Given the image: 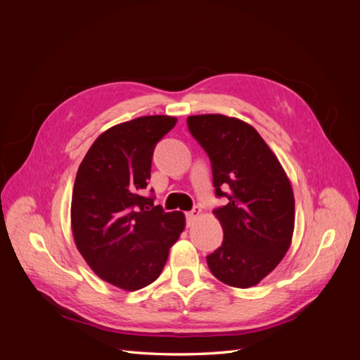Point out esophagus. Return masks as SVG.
Masks as SVG:
<instances>
[{
	"mask_svg": "<svg viewBox=\"0 0 360 360\" xmlns=\"http://www.w3.org/2000/svg\"><path fill=\"white\" fill-rule=\"evenodd\" d=\"M200 213H201L200 207H193L191 212H186V224H188V226H191L195 222V219H197V217L200 216Z\"/></svg>",
	"mask_w": 360,
	"mask_h": 360,
	"instance_id": "obj_1",
	"label": "esophagus"
}]
</instances>
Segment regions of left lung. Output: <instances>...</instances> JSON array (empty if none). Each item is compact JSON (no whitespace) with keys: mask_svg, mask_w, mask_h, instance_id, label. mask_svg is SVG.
Returning <instances> with one entry per match:
<instances>
[{"mask_svg":"<svg viewBox=\"0 0 360 360\" xmlns=\"http://www.w3.org/2000/svg\"><path fill=\"white\" fill-rule=\"evenodd\" d=\"M188 127L210 159L216 197L228 200L213 210L222 225L224 242L207 255V264L226 285H257L290 248L291 183L264 139L242 120L221 114L191 115ZM226 187L230 194L221 191Z\"/></svg>","mask_w":360,"mask_h":360,"instance_id":"8db88e82","label":"left lung"}]
</instances>
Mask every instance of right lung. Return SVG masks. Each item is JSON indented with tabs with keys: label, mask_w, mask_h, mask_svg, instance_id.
<instances>
[{
	"label": "right lung",
	"mask_w": 360,
	"mask_h": 360,
	"mask_svg": "<svg viewBox=\"0 0 360 360\" xmlns=\"http://www.w3.org/2000/svg\"><path fill=\"white\" fill-rule=\"evenodd\" d=\"M176 123V117L147 115L108 129L76 174L70 210L76 248L97 276L122 290L155 282L184 230L181 212L165 213L155 197L143 195L155 147Z\"/></svg>",
	"instance_id": "add662e5"
}]
</instances>
